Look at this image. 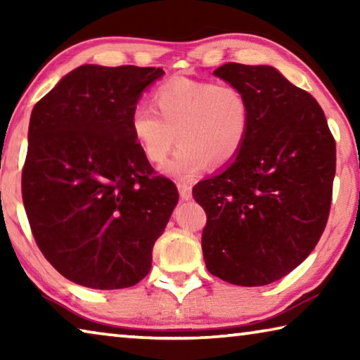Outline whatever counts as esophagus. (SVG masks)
<instances>
[{"label": "esophagus", "mask_w": 360, "mask_h": 360, "mask_svg": "<svg viewBox=\"0 0 360 360\" xmlns=\"http://www.w3.org/2000/svg\"><path fill=\"white\" fill-rule=\"evenodd\" d=\"M178 188L182 200H191L192 198V186L187 182H178Z\"/></svg>", "instance_id": "34e87169"}]
</instances>
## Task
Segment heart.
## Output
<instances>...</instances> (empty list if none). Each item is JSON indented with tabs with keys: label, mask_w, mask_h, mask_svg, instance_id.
<instances>
[{
	"label": "heart",
	"mask_w": 360,
	"mask_h": 360,
	"mask_svg": "<svg viewBox=\"0 0 360 360\" xmlns=\"http://www.w3.org/2000/svg\"><path fill=\"white\" fill-rule=\"evenodd\" d=\"M155 111L136 105L130 130L150 163L165 162L163 172L179 179H193L208 163L221 168L240 155L248 141L252 106L240 85L210 79L173 77L152 92Z\"/></svg>",
	"instance_id": "heart-1"
}]
</instances>
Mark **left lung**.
<instances>
[{
  "label": "left lung",
  "mask_w": 360,
  "mask_h": 360,
  "mask_svg": "<svg viewBox=\"0 0 360 360\" xmlns=\"http://www.w3.org/2000/svg\"><path fill=\"white\" fill-rule=\"evenodd\" d=\"M217 77L248 94V141L221 174L200 181L202 249L211 275L265 285L297 268L326 229L335 178V139L311 95L266 65L227 63Z\"/></svg>",
  "instance_id": "1"
}]
</instances>
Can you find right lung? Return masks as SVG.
Segmentation results:
<instances>
[{"label": "right lung", "mask_w": 360, "mask_h": 360, "mask_svg": "<svg viewBox=\"0 0 360 360\" xmlns=\"http://www.w3.org/2000/svg\"><path fill=\"white\" fill-rule=\"evenodd\" d=\"M163 75L82 65L33 108L23 206L49 264L84 288L141 281L178 203L174 182L154 172L130 130L143 90Z\"/></svg>", "instance_id": "obj_1"}]
</instances>
